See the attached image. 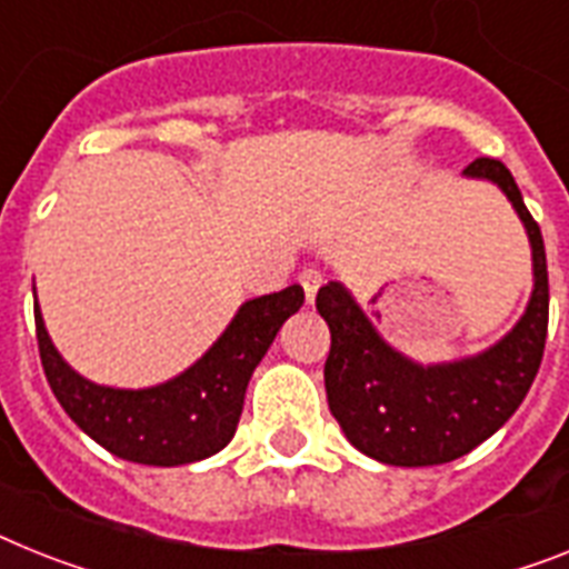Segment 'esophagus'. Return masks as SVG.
<instances>
[{
    "instance_id": "esophagus-1",
    "label": "esophagus",
    "mask_w": 569,
    "mask_h": 569,
    "mask_svg": "<svg viewBox=\"0 0 569 569\" xmlns=\"http://www.w3.org/2000/svg\"><path fill=\"white\" fill-rule=\"evenodd\" d=\"M299 284H302V290H305V302L313 305L319 284H322V273H319V270H313V267L311 270H302V276H299Z\"/></svg>"
}]
</instances>
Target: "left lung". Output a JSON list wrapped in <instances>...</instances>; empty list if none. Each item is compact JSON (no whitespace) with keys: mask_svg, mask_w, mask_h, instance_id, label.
<instances>
[{"mask_svg":"<svg viewBox=\"0 0 569 569\" xmlns=\"http://www.w3.org/2000/svg\"><path fill=\"white\" fill-rule=\"evenodd\" d=\"M468 180L495 182L518 211L532 247V296L509 335L471 358L416 363L392 349L340 281L317 293L331 328L326 392L331 416L360 453L398 468L442 465L471 453L518 410L543 358L549 322L547 252L518 182L500 159H473Z\"/></svg>","mask_w":569,"mask_h":569,"instance_id":"left-lung-1","label":"left lung"}]
</instances>
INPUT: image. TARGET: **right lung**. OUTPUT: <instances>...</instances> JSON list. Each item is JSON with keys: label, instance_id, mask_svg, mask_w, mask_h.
I'll list each match as a JSON object with an SVG mask.
<instances>
[{"label": "right lung", "instance_id": "add662e5", "mask_svg": "<svg viewBox=\"0 0 569 569\" xmlns=\"http://www.w3.org/2000/svg\"><path fill=\"white\" fill-rule=\"evenodd\" d=\"M302 302L299 284L250 299L186 372L157 387L119 389L87 380L60 358L34 296L42 372L69 419L112 457L159 468L200 462L232 442L247 383Z\"/></svg>", "mask_w": 569, "mask_h": 569}]
</instances>
